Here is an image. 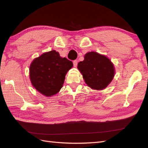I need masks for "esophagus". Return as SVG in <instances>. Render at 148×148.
Here are the masks:
<instances>
[{"mask_svg": "<svg viewBox=\"0 0 148 148\" xmlns=\"http://www.w3.org/2000/svg\"><path fill=\"white\" fill-rule=\"evenodd\" d=\"M73 66H77L78 65V61L77 60H75L73 62Z\"/></svg>", "mask_w": 148, "mask_h": 148, "instance_id": "34e87169", "label": "esophagus"}]
</instances>
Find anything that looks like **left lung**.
Masks as SVG:
<instances>
[{
	"label": "left lung",
	"mask_w": 148,
	"mask_h": 148,
	"mask_svg": "<svg viewBox=\"0 0 148 148\" xmlns=\"http://www.w3.org/2000/svg\"><path fill=\"white\" fill-rule=\"evenodd\" d=\"M78 69L88 86L102 90L112 82L115 73L114 64L106 56L96 52H89L84 59L78 64Z\"/></svg>",
	"instance_id": "obj_1"
}]
</instances>
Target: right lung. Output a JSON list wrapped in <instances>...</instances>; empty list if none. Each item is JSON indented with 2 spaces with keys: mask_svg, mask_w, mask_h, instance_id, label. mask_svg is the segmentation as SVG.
Returning a JSON list of instances; mask_svg holds the SVG:
<instances>
[{
  "mask_svg": "<svg viewBox=\"0 0 148 148\" xmlns=\"http://www.w3.org/2000/svg\"><path fill=\"white\" fill-rule=\"evenodd\" d=\"M72 66V62L61 57L54 50L44 53L30 65L31 82L40 93L50 97L59 92L67 71Z\"/></svg>",
  "mask_w": 148,
  "mask_h": 148,
  "instance_id": "add662e5",
  "label": "right lung"
}]
</instances>
